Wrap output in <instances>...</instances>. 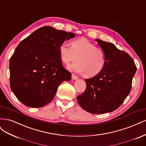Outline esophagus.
I'll use <instances>...</instances> for the list:
<instances>
[{"instance_id":"esophagus-1","label":"esophagus","mask_w":146,"mask_h":146,"mask_svg":"<svg viewBox=\"0 0 146 146\" xmlns=\"http://www.w3.org/2000/svg\"><path fill=\"white\" fill-rule=\"evenodd\" d=\"M72 80H77V79H78V77L77 76H76V75H74V74H72Z\"/></svg>"}]
</instances>
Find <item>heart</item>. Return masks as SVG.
<instances>
[{
    "mask_svg": "<svg viewBox=\"0 0 146 146\" xmlns=\"http://www.w3.org/2000/svg\"><path fill=\"white\" fill-rule=\"evenodd\" d=\"M72 47L63 42L59 48L62 61L66 64L77 61L68 66L72 71L84 73L86 77H93L99 74L105 67L106 56L100 48L85 38H80L71 42Z\"/></svg>",
    "mask_w": 146,
    "mask_h": 146,
    "instance_id": "heart-1",
    "label": "heart"
}]
</instances>
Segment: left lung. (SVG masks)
Returning <instances> with one entry per match:
<instances>
[{"label":"left lung","instance_id":"1","mask_svg":"<svg viewBox=\"0 0 146 146\" xmlns=\"http://www.w3.org/2000/svg\"><path fill=\"white\" fill-rule=\"evenodd\" d=\"M104 52L106 63L102 71L85 79V91L77 96L79 105L92 114H104L117 109L129 94L136 71L133 59L113 44L97 39Z\"/></svg>","mask_w":146,"mask_h":146}]
</instances>
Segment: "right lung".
<instances>
[{
    "label": "right lung",
    "instance_id": "obj_1",
    "mask_svg": "<svg viewBox=\"0 0 146 146\" xmlns=\"http://www.w3.org/2000/svg\"><path fill=\"white\" fill-rule=\"evenodd\" d=\"M73 33L45 26L35 31L17 46L10 60V84L25 106L40 108L52 101L60 84L71 73L62 64L59 48Z\"/></svg>",
    "mask_w": 146,
    "mask_h": 146
}]
</instances>
